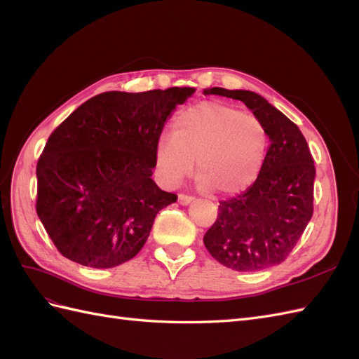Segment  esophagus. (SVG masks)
Wrapping results in <instances>:
<instances>
[{
    "mask_svg": "<svg viewBox=\"0 0 359 359\" xmlns=\"http://www.w3.org/2000/svg\"><path fill=\"white\" fill-rule=\"evenodd\" d=\"M193 201H194V198L187 196V194H180V196H178V203H180V205H182V206L190 205Z\"/></svg>",
    "mask_w": 359,
    "mask_h": 359,
    "instance_id": "esophagus-1",
    "label": "esophagus"
}]
</instances>
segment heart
<instances>
[{
	"mask_svg": "<svg viewBox=\"0 0 359 359\" xmlns=\"http://www.w3.org/2000/svg\"><path fill=\"white\" fill-rule=\"evenodd\" d=\"M268 149V130L259 118L231 104L202 102L175 116L172 136L157 139L154 166L165 186H177L196 161L201 189L233 196L259 178Z\"/></svg>",
	"mask_w": 359,
	"mask_h": 359,
	"instance_id": "obj_1",
	"label": "heart"
}]
</instances>
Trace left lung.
<instances>
[{
  "mask_svg": "<svg viewBox=\"0 0 359 359\" xmlns=\"http://www.w3.org/2000/svg\"><path fill=\"white\" fill-rule=\"evenodd\" d=\"M241 100L268 130L269 149L259 178L243 194L219 205L215 223L203 236L211 256L240 273H255L283 262L313 215L316 169L297 124L247 90H203Z\"/></svg>",
  "mask_w": 359,
  "mask_h": 359,
  "instance_id": "left-lung-1",
  "label": "left lung"
}]
</instances>
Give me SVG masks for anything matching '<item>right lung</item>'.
<instances>
[{
	"label": "right lung",
	"instance_id": "obj_1",
	"mask_svg": "<svg viewBox=\"0 0 359 359\" xmlns=\"http://www.w3.org/2000/svg\"><path fill=\"white\" fill-rule=\"evenodd\" d=\"M194 91L103 93L49 136L37 163L36 208L62 256L114 268L140 252L158 211L177 202L151 178L156 142Z\"/></svg>",
	"mask_w": 359,
	"mask_h": 359
}]
</instances>
